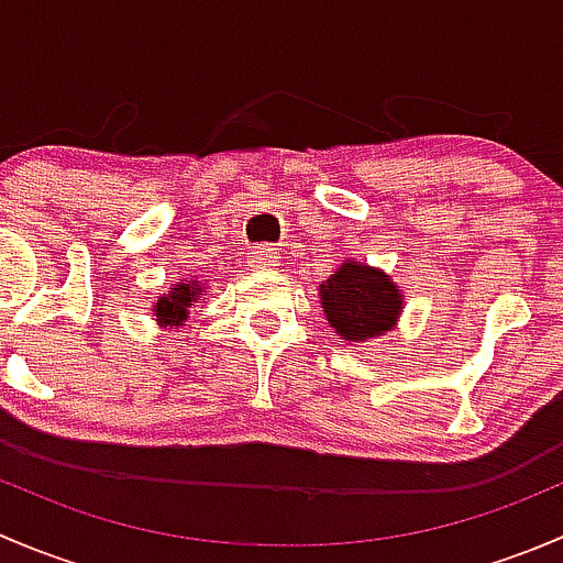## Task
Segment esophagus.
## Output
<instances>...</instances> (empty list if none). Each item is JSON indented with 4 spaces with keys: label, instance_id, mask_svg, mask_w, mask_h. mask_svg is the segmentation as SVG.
<instances>
[{
    "label": "esophagus",
    "instance_id": "34e87169",
    "mask_svg": "<svg viewBox=\"0 0 563 563\" xmlns=\"http://www.w3.org/2000/svg\"><path fill=\"white\" fill-rule=\"evenodd\" d=\"M277 261H280V250L272 245H264L250 253V264H253L255 269H272V266H277Z\"/></svg>",
    "mask_w": 563,
    "mask_h": 563
}]
</instances>
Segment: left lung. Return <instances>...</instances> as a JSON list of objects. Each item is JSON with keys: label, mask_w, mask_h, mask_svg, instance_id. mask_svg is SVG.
<instances>
[{"label": "left lung", "mask_w": 563, "mask_h": 563, "mask_svg": "<svg viewBox=\"0 0 563 563\" xmlns=\"http://www.w3.org/2000/svg\"><path fill=\"white\" fill-rule=\"evenodd\" d=\"M321 305L340 338L362 343L391 329L402 302L384 272L349 261L321 286Z\"/></svg>", "instance_id": "8db88e82"}]
</instances>
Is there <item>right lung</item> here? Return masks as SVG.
Listing matches in <instances>:
<instances>
[{
  "instance_id": "add662e5",
  "label": "right lung",
  "mask_w": 563,
  "mask_h": 563,
  "mask_svg": "<svg viewBox=\"0 0 563 563\" xmlns=\"http://www.w3.org/2000/svg\"><path fill=\"white\" fill-rule=\"evenodd\" d=\"M192 286H196V283H190V280L179 283V286H176L174 291L168 294V297L157 299V305H155L157 321L174 323V327H179L181 318H187V305H190L192 297L201 291V288H192Z\"/></svg>"
}]
</instances>
